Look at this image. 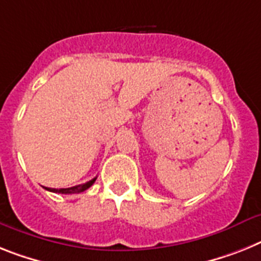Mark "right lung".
<instances>
[{
    "mask_svg": "<svg viewBox=\"0 0 261 261\" xmlns=\"http://www.w3.org/2000/svg\"><path fill=\"white\" fill-rule=\"evenodd\" d=\"M95 180H97V178L91 179V180L86 181V183H83V185L74 186V187H69V188H47V187H45V188L47 190V191L57 192V194H78V192H83L85 190H87L89 187H91Z\"/></svg>",
    "mask_w": 261,
    "mask_h": 261,
    "instance_id": "obj_1",
    "label": "right lung"
}]
</instances>
